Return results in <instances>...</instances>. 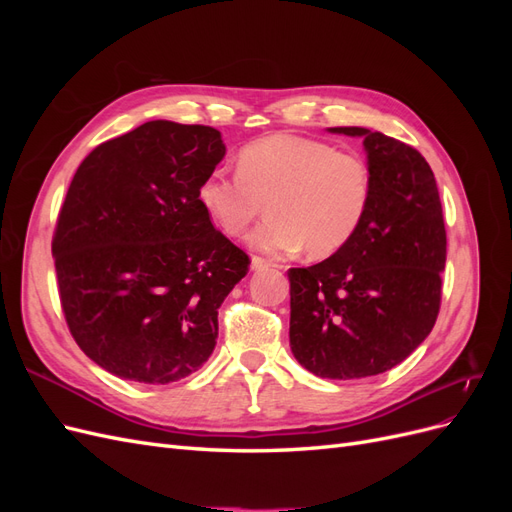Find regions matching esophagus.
<instances>
[{"instance_id":"esophagus-1","label":"esophagus","mask_w":512,"mask_h":512,"mask_svg":"<svg viewBox=\"0 0 512 512\" xmlns=\"http://www.w3.org/2000/svg\"><path fill=\"white\" fill-rule=\"evenodd\" d=\"M269 267H273L269 260L260 258V256H252V271H265V269H269Z\"/></svg>"}]
</instances>
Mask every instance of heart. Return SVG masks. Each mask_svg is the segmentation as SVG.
<instances>
[{"instance_id":"heart-1","label":"heart","mask_w":512,"mask_h":512,"mask_svg":"<svg viewBox=\"0 0 512 512\" xmlns=\"http://www.w3.org/2000/svg\"><path fill=\"white\" fill-rule=\"evenodd\" d=\"M198 203L230 237H241L267 203L271 215L250 235L254 250L280 256L305 247L309 258H327L359 232L371 175L354 153L275 134L239 151L237 175L215 170L200 181Z\"/></svg>"}]
</instances>
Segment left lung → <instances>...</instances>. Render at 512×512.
Returning a JSON list of instances; mask_svg holds the SVG:
<instances>
[{
	"label": "left lung",
	"instance_id": "8db88e82",
	"mask_svg": "<svg viewBox=\"0 0 512 512\" xmlns=\"http://www.w3.org/2000/svg\"><path fill=\"white\" fill-rule=\"evenodd\" d=\"M329 132L363 138L371 203L346 247L288 271L290 350L314 376L352 380L384 374L431 333L446 230L436 177L414 147L367 128Z\"/></svg>",
	"mask_w": 512,
	"mask_h": 512
}]
</instances>
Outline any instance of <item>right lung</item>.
Instances as JSON below:
<instances>
[{"label": "right lung", "mask_w": 512, "mask_h": 512, "mask_svg": "<svg viewBox=\"0 0 512 512\" xmlns=\"http://www.w3.org/2000/svg\"><path fill=\"white\" fill-rule=\"evenodd\" d=\"M224 156L220 130L156 119L76 170L53 237L59 299L108 374L168 384L211 356L218 309L250 265L198 203Z\"/></svg>", "instance_id": "add662e5"}]
</instances>
